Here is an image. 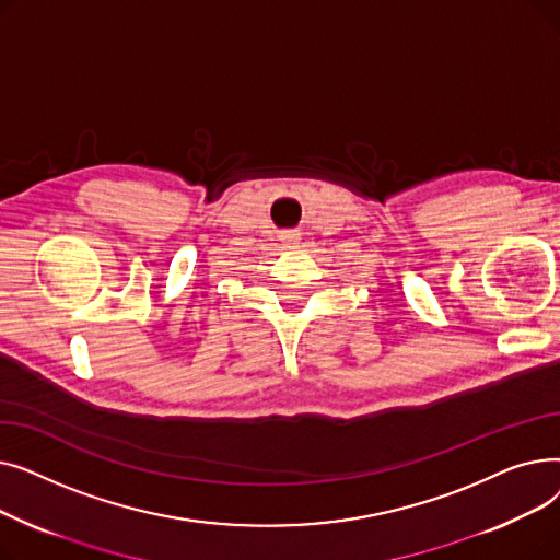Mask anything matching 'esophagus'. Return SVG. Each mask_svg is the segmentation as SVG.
I'll return each mask as SVG.
<instances>
[{
	"label": "esophagus",
	"mask_w": 560,
	"mask_h": 560,
	"mask_svg": "<svg viewBox=\"0 0 560 560\" xmlns=\"http://www.w3.org/2000/svg\"><path fill=\"white\" fill-rule=\"evenodd\" d=\"M281 243L283 245H298L300 243V231H283L281 233Z\"/></svg>",
	"instance_id": "1"
}]
</instances>
